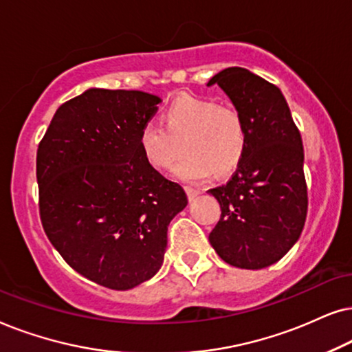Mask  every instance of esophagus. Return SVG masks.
<instances>
[{
  "label": "esophagus",
  "mask_w": 352,
  "mask_h": 352,
  "mask_svg": "<svg viewBox=\"0 0 352 352\" xmlns=\"http://www.w3.org/2000/svg\"><path fill=\"white\" fill-rule=\"evenodd\" d=\"M185 190H186V195H188L190 201L195 199L198 195H201V190H198V188H191V186H186Z\"/></svg>",
  "instance_id": "esophagus-1"
}]
</instances>
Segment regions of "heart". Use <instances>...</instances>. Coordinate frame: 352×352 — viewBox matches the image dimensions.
<instances>
[{"mask_svg": "<svg viewBox=\"0 0 352 352\" xmlns=\"http://www.w3.org/2000/svg\"><path fill=\"white\" fill-rule=\"evenodd\" d=\"M161 122H146L138 135L144 161L157 170L175 166L182 148L185 157L177 177L185 182L204 180L212 172L227 175L241 162L248 137L236 107L210 98L180 96L164 109Z\"/></svg>", "mask_w": 352, "mask_h": 352, "instance_id": "1", "label": "heart"}]
</instances>
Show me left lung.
I'll use <instances>...</instances> for the list:
<instances>
[{
  "mask_svg": "<svg viewBox=\"0 0 352 352\" xmlns=\"http://www.w3.org/2000/svg\"><path fill=\"white\" fill-rule=\"evenodd\" d=\"M214 83L240 111L248 140L232 179L209 190L222 210L209 241L227 264L264 269L292 250L306 222L301 133L280 88L259 75L228 67L208 87Z\"/></svg>",
  "mask_w": 352,
  "mask_h": 352,
  "instance_id": "left-lung-1",
  "label": "left lung"
}]
</instances>
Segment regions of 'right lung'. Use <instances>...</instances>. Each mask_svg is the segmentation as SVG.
<instances>
[{
    "instance_id": "add662e5",
    "label": "right lung",
    "mask_w": 352,
    "mask_h": 352,
    "mask_svg": "<svg viewBox=\"0 0 352 352\" xmlns=\"http://www.w3.org/2000/svg\"><path fill=\"white\" fill-rule=\"evenodd\" d=\"M161 98L90 88L56 111L36 151L40 219L63 259L111 289L161 269L184 188L144 161L140 130Z\"/></svg>"
}]
</instances>
